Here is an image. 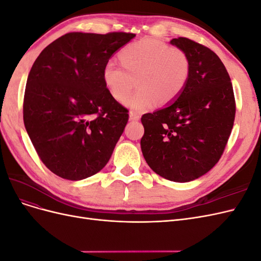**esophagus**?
<instances>
[{
    "label": "esophagus",
    "mask_w": 261,
    "mask_h": 261,
    "mask_svg": "<svg viewBox=\"0 0 261 261\" xmlns=\"http://www.w3.org/2000/svg\"><path fill=\"white\" fill-rule=\"evenodd\" d=\"M139 118H140V116L138 113L134 112V111L129 112V121H138Z\"/></svg>",
    "instance_id": "obj_1"
}]
</instances>
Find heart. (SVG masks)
Wrapping results in <instances>:
<instances>
[{
  "label": "heart",
  "instance_id": "heart-1",
  "mask_svg": "<svg viewBox=\"0 0 261 261\" xmlns=\"http://www.w3.org/2000/svg\"><path fill=\"white\" fill-rule=\"evenodd\" d=\"M118 59L121 65L112 60L106 63L102 77L117 101L127 96L136 81L138 89L123 102L135 112L152 108L159 101L169 105L176 100L191 74V62L183 50L152 39L124 46Z\"/></svg>",
  "mask_w": 261,
  "mask_h": 261
}]
</instances>
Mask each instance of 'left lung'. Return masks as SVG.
<instances>
[{
	"mask_svg": "<svg viewBox=\"0 0 261 261\" xmlns=\"http://www.w3.org/2000/svg\"><path fill=\"white\" fill-rule=\"evenodd\" d=\"M191 62L180 96L153 113L141 116V151L153 172L185 183L209 172L222 155L233 128L234 92L224 64L207 46L175 38Z\"/></svg>",
	"mask_w": 261,
	"mask_h": 261,
	"instance_id": "1",
	"label": "left lung"
}]
</instances>
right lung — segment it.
I'll return each mask as SVG.
<instances>
[{
    "mask_svg": "<svg viewBox=\"0 0 261 261\" xmlns=\"http://www.w3.org/2000/svg\"><path fill=\"white\" fill-rule=\"evenodd\" d=\"M135 37L69 33L42 50L30 69L23 123L41 161L54 174L81 180L106 167L128 121L102 70Z\"/></svg>",
    "mask_w": 261,
    "mask_h": 261,
    "instance_id": "add662e5",
    "label": "right lung"
}]
</instances>
